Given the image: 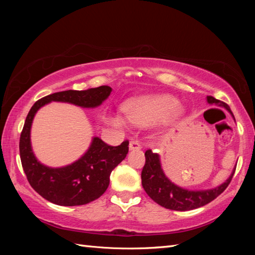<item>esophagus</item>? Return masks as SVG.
<instances>
[{
	"instance_id": "34e87169",
	"label": "esophagus",
	"mask_w": 255,
	"mask_h": 255,
	"mask_svg": "<svg viewBox=\"0 0 255 255\" xmlns=\"http://www.w3.org/2000/svg\"><path fill=\"white\" fill-rule=\"evenodd\" d=\"M129 149H130V150H140V149H141V145H140L139 141H137V140H131V141L129 142Z\"/></svg>"
}]
</instances>
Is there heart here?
Here are the masks:
<instances>
[{
	"instance_id": "heart-1",
	"label": "heart",
	"mask_w": 255,
	"mask_h": 255,
	"mask_svg": "<svg viewBox=\"0 0 255 255\" xmlns=\"http://www.w3.org/2000/svg\"><path fill=\"white\" fill-rule=\"evenodd\" d=\"M123 112L129 122L138 126H148L163 121L171 123L182 114V108L177 106L175 97L166 94L150 95L127 102L123 106ZM112 123L118 127L125 126V121L119 116L111 118Z\"/></svg>"
}]
</instances>
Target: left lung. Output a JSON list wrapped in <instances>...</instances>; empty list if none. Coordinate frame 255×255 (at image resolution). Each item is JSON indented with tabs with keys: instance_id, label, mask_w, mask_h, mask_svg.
<instances>
[{
	"instance_id": "8db88e82",
	"label": "left lung",
	"mask_w": 255,
	"mask_h": 255,
	"mask_svg": "<svg viewBox=\"0 0 255 255\" xmlns=\"http://www.w3.org/2000/svg\"><path fill=\"white\" fill-rule=\"evenodd\" d=\"M207 102L209 104L225 107L235 118L230 107L225 102L216 100L213 96H207ZM144 156L145 163L141 172V183L143 189L156 204L172 210H192L213 202L215 198H217L228 187L236 171L235 167L228 180L218 187L205 189V191H189V189L175 185L174 183H172L165 176L161 167L158 153H154L152 152V150L149 149L145 151Z\"/></svg>"
}]
</instances>
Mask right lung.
Returning a JSON list of instances; mask_svg holds the SVG:
<instances>
[{
  "instance_id": "obj_1",
  "label": "right lung",
  "mask_w": 255,
  "mask_h": 255,
  "mask_svg": "<svg viewBox=\"0 0 255 255\" xmlns=\"http://www.w3.org/2000/svg\"><path fill=\"white\" fill-rule=\"evenodd\" d=\"M112 89L102 85L86 91H62L38 100L28 113L19 139L21 165L30 186L49 200L60 206H79L93 202L105 193L110 185L112 171L126 158L128 140L117 147L108 145L99 137L92 140L86 153L74 163L52 169L35 158L30 145V127L35 114L40 107L52 101L66 102L81 107L100 106Z\"/></svg>"
}]
</instances>
